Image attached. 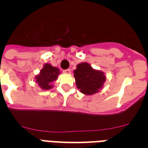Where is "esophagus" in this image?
<instances>
[{
  "label": "esophagus",
  "instance_id": "1",
  "mask_svg": "<svg viewBox=\"0 0 148 148\" xmlns=\"http://www.w3.org/2000/svg\"><path fill=\"white\" fill-rule=\"evenodd\" d=\"M63 73H64V74H66V75H70V73H71V70H70V69H67V70H63Z\"/></svg>",
  "mask_w": 148,
  "mask_h": 148
}]
</instances>
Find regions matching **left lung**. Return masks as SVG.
I'll return each instance as SVG.
<instances>
[{
  "mask_svg": "<svg viewBox=\"0 0 148 148\" xmlns=\"http://www.w3.org/2000/svg\"><path fill=\"white\" fill-rule=\"evenodd\" d=\"M75 84L80 92L84 95H92L99 92L106 80L104 73L94 70L88 63L78 64L74 70Z\"/></svg>",
  "mask_w": 148,
  "mask_h": 148,
  "instance_id": "obj_1",
  "label": "left lung"
}]
</instances>
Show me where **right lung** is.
I'll return each instance as SVG.
<instances>
[{"instance_id":"1","label":"right lung","mask_w":148,"mask_h":148,"mask_svg":"<svg viewBox=\"0 0 148 148\" xmlns=\"http://www.w3.org/2000/svg\"><path fill=\"white\" fill-rule=\"evenodd\" d=\"M58 68L53 66L49 64H45L44 67L40 70V73L35 76V82L42 90H49L53 88L52 82L57 80L60 74Z\"/></svg>"}]
</instances>
